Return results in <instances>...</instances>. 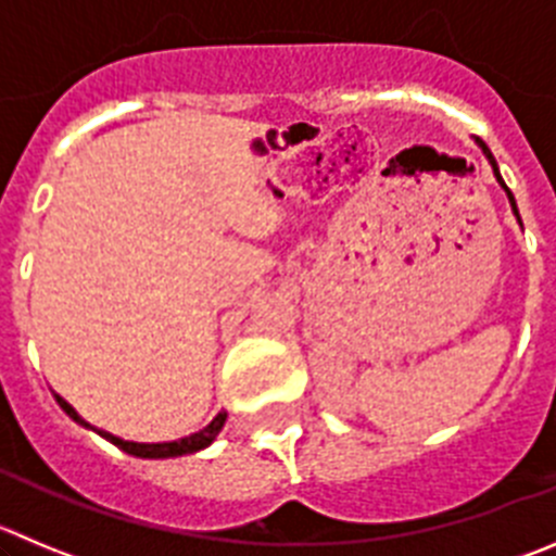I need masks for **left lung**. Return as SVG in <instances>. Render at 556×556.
Wrapping results in <instances>:
<instances>
[{
    "label": "left lung",
    "instance_id": "obj_1",
    "mask_svg": "<svg viewBox=\"0 0 556 556\" xmlns=\"http://www.w3.org/2000/svg\"><path fill=\"white\" fill-rule=\"evenodd\" d=\"M477 142H480V139H477ZM480 148H482V153H485V159H489V161H491V167H494V175H496V180H500V186H502V189H505V191H507V200H510V205H513V214H516V216H518V207H516V200H513L510 189H507V186H505V180H502V175H500V169H496V161H494V155H491V150H489V148H485V144H482V142H480ZM518 222H521V219H518Z\"/></svg>",
    "mask_w": 556,
    "mask_h": 556
}]
</instances>
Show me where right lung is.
<instances>
[{"instance_id": "1", "label": "right lung", "mask_w": 556, "mask_h": 556, "mask_svg": "<svg viewBox=\"0 0 556 556\" xmlns=\"http://www.w3.org/2000/svg\"><path fill=\"white\" fill-rule=\"evenodd\" d=\"M56 403H60L62 412L67 414V417L74 419V422L85 425V428H92L90 422H85V419L76 414V408L71 406L67 401H62L60 395H54ZM225 419H227V412H219L214 419H211V425H205L202 430H197V433L186 435V439H178V442H159V444H139V442H126V439H117V435L106 433V430H96L98 435H103L106 442H112L114 447H121L123 453L128 455H137V458H178V455H189V453H200V450H205L207 444L214 442L216 435H219V430L225 428Z\"/></svg>"}]
</instances>
